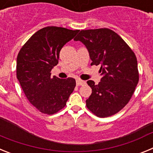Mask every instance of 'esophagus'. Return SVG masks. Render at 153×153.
I'll use <instances>...</instances> for the list:
<instances>
[{"mask_svg": "<svg viewBox=\"0 0 153 153\" xmlns=\"http://www.w3.org/2000/svg\"><path fill=\"white\" fill-rule=\"evenodd\" d=\"M76 85L77 86H83V85H84L85 83H86V82H85L84 80H82V79H76Z\"/></svg>", "mask_w": 153, "mask_h": 153, "instance_id": "34e87169", "label": "esophagus"}]
</instances>
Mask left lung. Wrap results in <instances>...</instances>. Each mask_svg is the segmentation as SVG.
Returning <instances> with one entry per match:
<instances>
[{
	"label": "left lung",
	"mask_w": 153,
	"mask_h": 153,
	"mask_svg": "<svg viewBox=\"0 0 153 153\" xmlns=\"http://www.w3.org/2000/svg\"><path fill=\"white\" fill-rule=\"evenodd\" d=\"M74 40L86 46L91 65H101L102 77L97 85L88 80L92 93L86 107L105 118L120 112L130 100L139 82L137 59L120 35L108 28L83 30Z\"/></svg>",
	"instance_id": "1"
}]
</instances>
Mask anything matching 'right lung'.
I'll list each match as a JSON object with an SVG mask.
<instances>
[{
	"label": "right lung",
	"mask_w": 153,
	"mask_h": 153,
	"mask_svg": "<svg viewBox=\"0 0 153 153\" xmlns=\"http://www.w3.org/2000/svg\"><path fill=\"white\" fill-rule=\"evenodd\" d=\"M79 30L46 27L36 31L21 47L17 58V78L24 94L42 113L52 115L64 108L76 86L75 79L51 77L60 50Z\"/></svg>",
	"instance_id": "right-lung-1"
}]
</instances>
